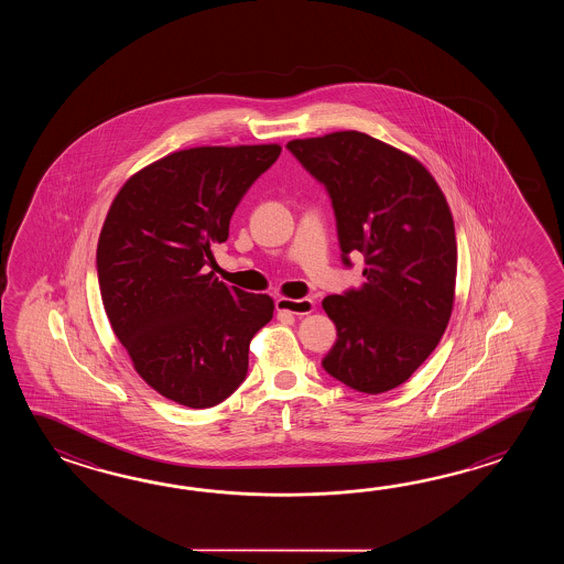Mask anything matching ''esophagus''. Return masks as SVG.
<instances>
[{
	"instance_id": "34e87169",
	"label": "esophagus",
	"mask_w": 564,
	"mask_h": 564,
	"mask_svg": "<svg viewBox=\"0 0 564 564\" xmlns=\"http://www.w3.org/2000/svg\"><path fill=\"white\" fill-rule=\"evenodd\" d=\"M278 312H288V314H296V316H304L314 311V300L312 299H278Z\"/></svg>"
}]
</instances>
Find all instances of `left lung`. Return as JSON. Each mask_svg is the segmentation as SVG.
<instances>
[{"label": "left lung", "mask_w": 564, "mask_h": 564, "mask_svg": "<svg viewBox=\"0 0 564 564\" xmlns=\"http://www.w3.org/2000/svg\"><path fill=\"white\" fill-rule=\"evenodd\" d=\"M323 181L343 260L365 253V284L326 296L336 324L324 371L367 395L405 383L442 340L456 300L457 243L442 187L415 156L359 131L294 139Z\"/></svg>", "instance_id": "obj_1"}]
</instances>
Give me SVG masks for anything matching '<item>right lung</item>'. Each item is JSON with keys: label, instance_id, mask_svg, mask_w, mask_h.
Masks as SVG:
<instances>
[{"label": "right lung", "instance_id": "right-lung-1", "mask_svg": "<svg viewBox=\"0 0 564 564\" xmlns=\"http://www.w3.org/2000/svg\"><path fill=\"white\" fill-rule=\"evenodd\" d=\"M282 147H193L137 171L98 236V286L134 371L192 409L228 399L248 372L253 335L274 300L228 288L204 265L228 240L234 209Z\"/></svg>", "mask_w": 564, "mask_h": 564}]
</instances>
